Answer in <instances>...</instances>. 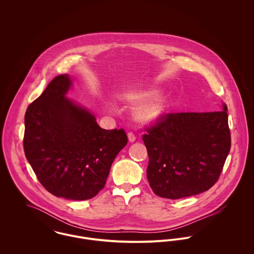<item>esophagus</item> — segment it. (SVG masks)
<instances>
[{
  "instance_id": "34e87169",
  "label": "esophagus",
  "mask_w": 254,
  "mask_h": 254,
  "mask_svg": "<svg viewBox=\"0 0 254 254\" xmlns=\"http://www.w3.org/2000/svg\"><path fill=\"white\" fill-rule=\"evenodd\" d=\"M127 136H128V140H129V142H130V143H133V142H135V141H136V136H135V134H134V133L129 132Z\"/></svg>"
}]
</instances>
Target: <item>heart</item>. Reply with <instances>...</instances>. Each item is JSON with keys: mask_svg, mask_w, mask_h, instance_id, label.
<instances>
[{"mask_svg": "<svg viewBox=\"0 0 254 254\" xmlns=\"http://www.w3.org/2000/svg\"><path fill=\"white\" fill-rule=\"evenodd\" d=\"M158 95L157 90L137 91L125 95L124 99L133 104L146 103L136 109L135 115L141 122L149 124L160 120L171 108V101L167 97H158Z\"/></svg>", "mask_w": 254, "mask_h": 254, "instance_id": "b5f03b06", "label": "heart"}]
</instances>
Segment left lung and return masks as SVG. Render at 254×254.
<instances>
[{"instance_id": "1", "label": "left lung", "mask_w": 254, "mask_h": 254, "mask_svg": "<svg viewBox=\"0 0 254 254\" xmlns=\"http://www.w3.org/2000/svg\"><path fill=\"white\" fill-rule=\"evenodd\" d=\"M145 130L146 177L155 194L178 199L217 182L231 148L225 104L214 112L166 113Z\"/></svg>"}]
</instances>
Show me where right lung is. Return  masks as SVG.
I'll return each instance as SVG.
<instances>
[{
  "instance_id": "1",
  "label": "right lung",
  "mask_w": 254,
  "mask_h": 254,
  "mask_svg": "<svg viewBox=\"0 0 254 254\" xmlns=\"http://www.w3.org/2000/svg\"><path fill=\"white\" fill-rule=\"evenodd\" d=\"M67 74L55 77L27 108L23 146L42 186L52 194L90 199L105 187L111 164L127 145L123 129L105 130L68 98Z\"/></svg>"
}]
</instances>
